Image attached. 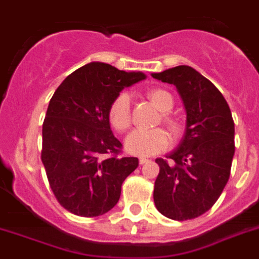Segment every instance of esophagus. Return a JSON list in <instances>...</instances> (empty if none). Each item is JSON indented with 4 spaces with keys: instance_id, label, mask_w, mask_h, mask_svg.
<instances>
[{
    "instance_id": "obj_1",
    "label": "esophagus",
    "mask_w": 259,
    "mask_h": 259,
    "mask_svg": "<svg viewBox=\"0 0 259 259\" xmlns=\"http://www.w3.org/2000/svg\"><path fill=\"white\" fill-rule=\"evenodd\" d=\"M148 161H150V159H147V157H139V164H141V165L147 164Z\"/></svg>"
}]
</instances>
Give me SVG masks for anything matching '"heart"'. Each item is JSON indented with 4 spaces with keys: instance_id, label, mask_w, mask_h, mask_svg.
<instances>
[{
    "instance_id": "heart-1",
    "label": "heart",
    "mask_w": 259,
    "mask_h": 259,
    "mask_svg": "<svg viewBox=\"0 0 259 259\" xmlns=\"http://www.w3.org/2000/svg\"><path fill=\"white\" fill-rule=\"evenodd\" d=\"M147 98L160 112H163V122L169 130L170 136L177 137L180 133V125L167 114L173 107V98L167 90L152 89L147 92ZM109 122L117 132L126 130L130 125V98L122 92L117 95L111 103L108 111ZM168 146V137L161 129L133 130L125 139L126 151L138 156H151L156 152L163 151Z\"/></svg>"
}]
</instances>
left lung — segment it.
<instances>
[{
    "instance_id": "left-lung-1",
    "label": "left lung",
    "mask_w": 259,
    "mask_h": 259,
    "mask_svg": "<svg viewBox=\"0 0 259 259\" xmlns=\"http://www.w3.org/2000/svg\"><path fill=\"white\" fill-rule=\"evenodd\" d=\"M155 79L176 86L186 112L185 134L160 170L154 202L173 220L201 217L218 201L231 173L235 155V122L222 92L186 65L152 73Z\"/></svg>"
}]
</instances>
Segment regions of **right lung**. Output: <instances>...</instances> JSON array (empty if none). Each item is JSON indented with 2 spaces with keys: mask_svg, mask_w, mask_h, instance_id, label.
Here are the masks:
<instances>
[{
  "mask_svg": "<svg viewBox=\"0 0 259 259\" xmlns=\"http://www.w3.org/2000/svg\"><path fill=\"white\" fill-rule=\"evenodd\" d=\"M143 79L142 71L90 62L52 96L42 123L41 161L52 192L67 211L99 217L120 199L121 185L138 159L118 156L122 145L112 133L108 111L125 87Z\"/></svg>",
  "mask_w": 259,
  "mask_h": 259,
  "instance_id": "obj_1",
  "label": "right lung"
}]
</instances>
